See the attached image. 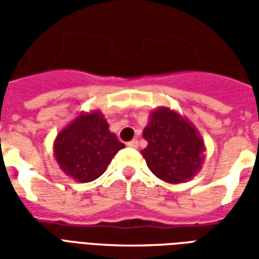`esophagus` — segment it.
Masks as SVG:
<instances>
[{
  "instance_id": "esophagus-1",
  "label": "esophagus",
  "mask_w": 259,
  "mask_h": 259,
  "mask_svg": "<svg viewBox=\"0 0 259 259\" xmlns=\"http://www.w3.org/2000/svg\"><path fill=\"white\" fill-rule=\"evenodd\" d=\"M127 147H132V148H137L139 147V141L137 140H132L127 143Z\"/></svg>"
}]
</instances>
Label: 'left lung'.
I'll list each match as a JSON object with an SVG mask.
<instances>
[{"instance_id": "left-lung-1", "label": "left lung", "mask_w": 259, "mask_h": 259, "mask_svg": "<svg viewBox=\"0 0 259 259\" xmlns=\"http://www.w3.org/2000/svg\"><path fill=\"white\" fill-rule=\"evenodd\" d=\"M143 137L148 146L141 151L147 166L159 179L182 183L194 176L204 159V141L186 119L168 108L150 116Z\"/></svg>"}]
</instances>
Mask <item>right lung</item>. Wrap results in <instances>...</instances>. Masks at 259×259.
<instances>
[{
    "label": "right lung",
    "mask_w": 259,
    "mask_h": 259,
    "mask_svg": "<svg viewBox=\"0 0 259 259\" xmlns=\"http://www.w3.org/2000/svg\"><path fill=\"white\" fill-rule=\"evenodd\" d=\"M124 144L109 132L101 112L79 115L55 140L57 162L65 174L87 183L100 178Z\"/></svg>",
    "instance_id": "obj_1"
}]
</instances>
